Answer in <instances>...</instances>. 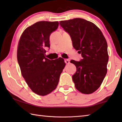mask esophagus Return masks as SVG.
Listing matches in <instances>:
<instances>
[{
	"label": "esophagus",
	"mask_w": 122,
	"mask_h": 122,
	"mask_svg": "<svg viewBox=\"0 0 122 122\" xmlns=\"http://www.w3.org/2000/svg\"><path fill=\"white\" fill-rule=\"evenodd\" d=\"M64 61H65V63L67 64H68L70 63V60L68 59H66L65 60H64Z\"/></svg>",
	"instance_id": "1"
}]
</instances>
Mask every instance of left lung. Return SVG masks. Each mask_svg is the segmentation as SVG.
I'll list each match as a JSON object with an SVG mask.
<instances>
[{"instance_id":"left-lung-1","label":"left lung","mask_w":122,"mask_h":122,"mask_svg":"<svg viewBox=\"0 0 122 122\" xmlns=\"http://www.w3.org/2000/svg\"><path fill=\"white\" fill-rule=\"evenodd\" d=\"M59 24L70 35L73 48L83 57L80 61H70L76 68L72 76L75 86L82 93L91 94L100 87L107 73V40L97 25L85 19L74 18Z\"/></svg>"}]
</instances>
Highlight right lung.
<instances>
[{"instance_id": "add662e5", "label": "right lung", "mask_w": 122, "mask_h": 122, "mask_svg": "<svg viewBox=\"0 0 122 122\" xmlns=\"http://www.w3.org/2000/svg\"><path fill=\"white\" fill-rule=\"evenodd\" d=\"M58 21H39L25 29L20 38L17 60L22 76L30 89L41 96L56 89L66 66L64 59L50 60L45 57L49 37L58 27Z\"/></svg>"}]
</instances>
